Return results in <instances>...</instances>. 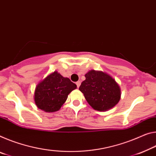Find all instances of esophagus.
<instances>
[{"instance_id": "obj_1", "label": "esophagus", "mask_w": 156, "mask_h": 156, "mask_svg": "<svg viewBox=\"0 0 156 156\" xmlns=\"http://www.w3.org/2000/svg\"><path fill=\"white\" fill-rule=\"evenodd\" d=\"M76 85H77V87L78 88L79 87H80L81 83H80V81H77V82L76 83Z\"/></svg>"}]
</instances>
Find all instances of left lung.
Returning <instances> with one entry per match:
<instances>
[{"mask_svg": "<svg viewBox=\"0 0 156 156\" xmlns=\"http://www.w3.org/2000/svg\"><path fill=\"white\" fill-rule=\"evenodd\" d=\"M85 76L86 79L79 90L94 109L106 111L117 104L121 98V90L110 76L102 71L91 70Z\"/></svg>", "mask_w": 156, "mask_h": 156, "instance_id": "left-lung-1", "label": "left lung"}]
</instances>
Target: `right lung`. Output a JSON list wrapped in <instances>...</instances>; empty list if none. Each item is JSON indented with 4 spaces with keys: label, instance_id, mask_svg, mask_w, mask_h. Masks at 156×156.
I'll return each instance as SVG.
<instances>
[{
    "label": "right lung",
    "instance_id": "obj_1",
    "mask_svg": "<svg viewBox=\"0 0 156 156\" xmlns=\"http://www.w3.org/2000/svg\"><path fill=\"white\" fill-rule=\"evenodd\" d=\"M77 87L68 78L55 71L47 76L36 87L34 102L39 109L53 112L61 108L69 94Z\"/></svg>",
    "mask_w": 156,
    "mask_h": 156
}]
</instances>
